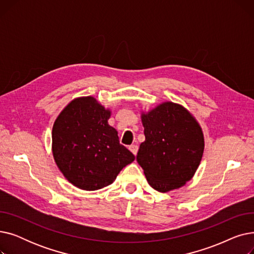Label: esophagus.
I'll return each mask as SVG.
<instances>
[{"mask_svg":"<svg viewBox=\"0 0 254 254\" xmlns=\"http://www.w3.org/2000/svg\"><path fill=\"white\" fill-rule=\"evenodd\" d=\"M128 149L131 151V153H132V154L136 155V154H137V152H138V149H139V148H138V146H137V145H135V144H134V145H130L129 147H128Z\"/></svg>","mask_w":254,"mask_h":254,"instance_id":"34e87169","label":"esophagus"}]
</instances>
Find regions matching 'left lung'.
I'll use <instances>...</instances> for the list:
<instances>
[{
  "label": "left lung",
  "mask_w": 254,
  "mask_h": 254,
  "mask_svg": "<svg viewBox=\"0 0 254 254\" xmlns=\"http://www.w3.org/2000/svg\"><path fill=\"white\" fill-rule=\"evenodd\" d=\"M145 141L137 162L149 185L168 192L190 181L201 163L205 142L201 126L183 106L165 102L141 114Z\"/></svg>",
  "instance_id": "obj_1"
}]
</instances>
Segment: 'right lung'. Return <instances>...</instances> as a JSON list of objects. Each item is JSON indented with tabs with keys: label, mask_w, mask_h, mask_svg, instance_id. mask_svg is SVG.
<instances>
[{
	"label": "right lung",
	"mask_w": 254,
	"mask_h": 254,
	"mask_svg": "<svg viewBox=\"0 0 254 254\" xmlns=\"http://www.w3.org/2000/svg\"><path fill=\"white\" fill-rule=\"evenodd\" d=\"M110 116L95 98L81 97L66 105L53 124V158L66 180L80 190L108 186L134 162L135 155L108 125Z\"/></svg>",
	"instance_id": "obj_1"
}]
</instances>
